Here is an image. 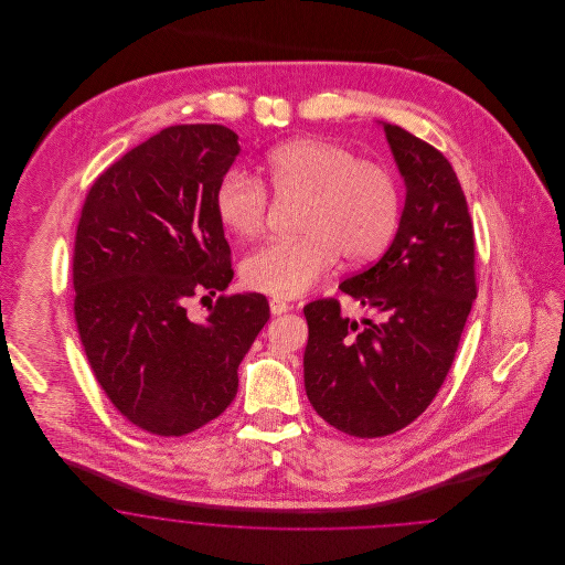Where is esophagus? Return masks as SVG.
<instances>
[{
    "instance_id": "esophagus-1",
    "label": "esophagus",
    "mask_w": 565,
    "mask_h": 565,
    "mask_svg": "<svg viewBox=\"0 0 565 565\" xmlns=\"http://www.w3.org/2000/svg\"><path fill=\"white\" fill-rule=\"evenodd\" d=\"M269 307L273 316H281V313H286L290 309V305L286 300H279V298H270Z\"/></svg>"
}]
</instances>
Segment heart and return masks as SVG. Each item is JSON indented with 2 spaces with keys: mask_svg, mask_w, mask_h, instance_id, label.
I'll use <instances>...</instances> for the list:
<instances>
[{
  "mask_svg": "<svg viewBox=\"0 0 565 565\" xmlns=\"http://www.w3.org/2000/svg\"><path fill=\"white\" fill-rule=\"evenodd\" d=\"M265 182L277 196L302 199L298 239L270 242L242 265L247 288L295 298L309 292L339 254L348 263H366L392 242L401 217V192L394 175L343 143L323 137H298L273 148ZM267 190L242 173H228L215 189V214L222 226L254 239L265 228Z\"/></svg>",
  "mask_w": 565,
  "mask_h": 565,
  "instance_id": "b5f03b06",
  "label": "heart"
}]
</instances>
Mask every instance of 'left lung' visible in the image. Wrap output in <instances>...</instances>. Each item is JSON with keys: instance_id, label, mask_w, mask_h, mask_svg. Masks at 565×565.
<instances>
[{"instance_id": "obj_1", "label": "left lung", "mask_w": 565, "mask_h": 565, "mask_svg": "<svg viewBox=\"0 0 565 565\" xmlns=\"http://www.w3.org/2000/svg\"><path fill=\"white\" fill-rule=\"evenodd\" d=\"M381 125L404 180L403 215L387 252L339 286L376 320L345 318L334 298L305 307L307 398L358 438L403 430L430 406L477 298L475 233L451 162Z\"/></svg>"}]
</instances>
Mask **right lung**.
Returning <instances> with one entry per match:
<instances>
[{
	"mask_svg": "<svg viewBox=\"0 0 565 565\" xmlns=\"http://www.w3.org/2000/svg\"><path fill=\"white\" fill-rule=\"evenodd\" d=\"M239 152V135L222 125L162 129L104 171L82 207V348L111 404L150 434L184 436L224 413L243 355L269 320L256 292L220 296L203 322L186 309L235 275L215 189Z\"/></svg>",
	"mask_w": 565,
	"mask_h": 565,
	"instance_id": "1",
	"label": "right lung"
}]
</instances>
